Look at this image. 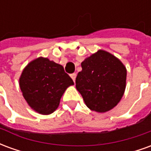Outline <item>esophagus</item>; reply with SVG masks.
Listing matches in <instances>:
<instances>
[{
	"label": "esophagus",
	"instance_id": "esophagus-1",
	"mask_svg": "<svg viewBox=\"0 0 151 151\" xmlns=\"http://www.w3.org/2000/svg\"><path fill=\"white\" fill-rule=\"evenodd\" d=\"M70 77H71V78L73 80V82H75V79H76V77H77V74H76V73H72V74H70Z\"/></svg>",
	"mask_w": 151,
	"mask_h": 151
}]
</instances>
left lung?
<instances>
[{
	"label": "left lung",
	"mask_w": 151,
	"mask_h": 151,
	"mask_svg": "<svg viewBox=\"0 0 151 151\" xmlns=\"http://www.w3.org/2000/svg\"><path fill=\"white\" fill-rule=\"evenodd\" d=\"M76 88L92 111L106 112L115 108L126 87L127 69L117 57L99 49L81 64Z\"/></svg>",
	"instance_id": "8db88e82"
}]
</instances>
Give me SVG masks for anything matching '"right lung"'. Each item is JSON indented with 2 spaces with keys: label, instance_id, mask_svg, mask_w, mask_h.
<instances>
[{
  "label": "right lung",
  "instance_id": "1",
  "mask_svg": "<svg viewBox=\"0 0 151 151\" xmlns=\"http://www.w3.org/2000/svg\"><path fill=\"white\" fill-rule=\"evenodd\" d=\"M73 85L62 65L42 56L31 60L19 78L25 100L31 109L42 115L56 111L66 89Z\"/></svg>",
  "mask_w": 151,
  "mask_h": 151
}]
</instances>
